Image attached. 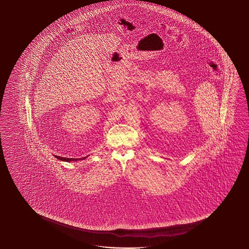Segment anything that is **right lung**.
Returning a JSON list of instances; mask_svg holds the SVG:
<instances>
[{"instance_id": "add662e5", "label": "right lung", "mask_w": 249, "mask_h": 249, "mask_svg": "<svg viewBox=\"0 0 249 249\" xmlns=\"http://www.w3.org/2000/svg\"><path fill=\"white\" fill-rule=\"evenodd\" d=\"M54 157L55 158H57L58 160H62V161H68V162H70V161H73V160H85L88 156H86V157H83V158H80V159H73V158H65V157H61V156H57V155H54Z\"/></svg>"}]
</instances>
